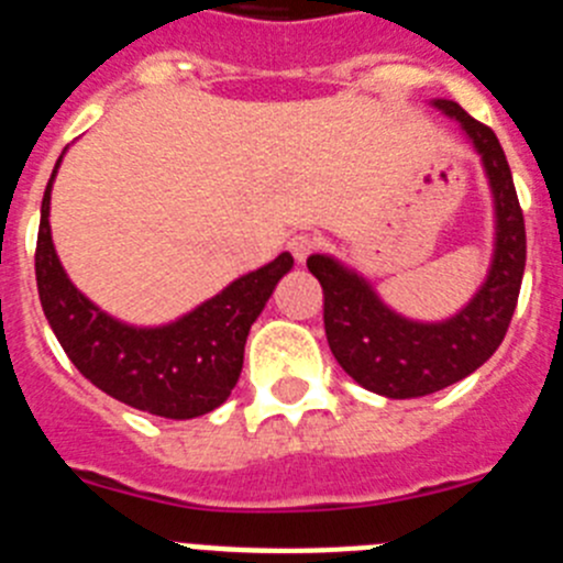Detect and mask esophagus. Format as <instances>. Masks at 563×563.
<instances>
[{
  "mask_svg": "<svg viewBox=\"0 0 563 563\" xmlns=\"http://www.w3.org/2000/svg\"><path fill=\"white\" fill-rule=\"evenodd\" d=\"M286 249L291 252V257H295L297 263H302L306 257H309V254H314L317 249H320V238H314V234H309V232H297L288 238Z\"/></svg>",
  "mask_w": 563,
  "mask_h": 563,
  "instance_id": "obj_1",
  "label": "esophagus"
}]
</instances>
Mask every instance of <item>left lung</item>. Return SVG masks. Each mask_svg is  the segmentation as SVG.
Segmentation results:
<instances>
[{"instance_id":"1","label":"left lung","mask_w":563,"mask_h":563,"mask_svg":"<svg viewBox=\"0 0 563 563\" xmlns=\"http://www.w3.org/2000/svg\"><path fill=\"white\" fill-rule=\"evenodd\" d=\"M464 126L485 161L496 198V254L487 283L453 320L422 325L385 309L363 277L322 254L306 266L322 286V320L331 354L363 388L390 399L428 397L485 365L505 340L525 277L527 232L510 164L490 126L456 101H433Z\"/></svg>"}]
</instances>
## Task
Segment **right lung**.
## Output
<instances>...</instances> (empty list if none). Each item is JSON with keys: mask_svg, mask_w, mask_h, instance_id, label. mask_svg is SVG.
Here are the masks:
<instances>
[{"mask_svg": "<svg viewBox=\"0 0 563 563\" xmlns=\"http://www.w3.org/2000/svg\"><path fill=\"white\" fill-rule=\"evenodd\" d=\"M56 169L42 198L36 286L70 363L112 399L155 417L192 419L227 402L241 376L249 329L295 263L291 254L283 252L268 266L243 275L173 325L133 329L96 309L58 263L47 221Z\"/></svg>", "mask_w": 563, "mask_h": 563, "instance_id": "1", "label": "right lung"}]
</instances>
